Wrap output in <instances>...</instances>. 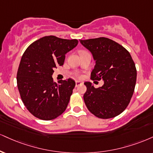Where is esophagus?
<instances>
[{
    "label": "esophagus",
    "instance_id": "34e87169",
    "mask_svg": "<svg viewBox=\"0 0 153 153\" xmlns=\"http://www.w3.org/2000/svg\"><path fill=\"white\" fill-rule=\"evenodd\" d=\"M81 84H82V82L80 81H78V80H76V81H75V86H76V87H78V86L80 85Z\"/></svg>",
    "mask_w": 153,
    "mask_h": 153
}]
</instances>
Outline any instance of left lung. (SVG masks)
I'll list each match as a JSON object with an SVG mask.
<instances>
[{"label":"left lung","instance_id":"1","mask_svg":"<svg viewBox=\"0 0 153 153\" xmlns=\"http://www.w3.org/2000/svg\"><path fill=\"white\" fill-rule=\"evenodd\" d=\"M80 42L91 51L95 61L91 78L104 81L98 88L91 82H85L86 107L99 118L117 116L128 107L134 93L137 78L135 62L124 47L109 38L101 37Z\"/></svg>","mask_w":153,"mask_h":153}]
</instances>
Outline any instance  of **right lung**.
Masks as SVG:
<instances>
[{"label":"right lung","mask_w":153,"mask_h":153,"mask_svg":"<svg viewBox=\"0 0 153 153\" xmlns=\"http://www.w3.org/2000/svg\"><path fill=\"white\" fill-rule=\"evenodd\" d=\"M76 39L45 36L30 44L24 52L17 73V85L23 104L35 117L53 120L65 111L75 85L71 78H52L54 68L63 65L65 54L77 46Z\"/></svg>","instance_id":"right-lung-1"}]
</instances>
